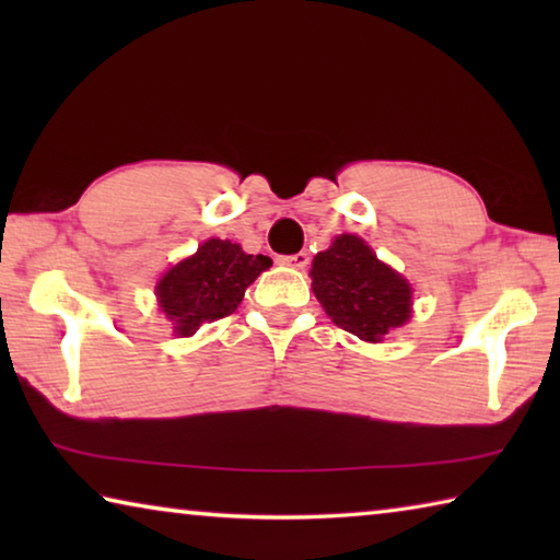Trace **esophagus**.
Returning a JSON list of instances; mask_svg holds the SVG:
<instances>
[{
	"label": "esophagus",
	"instance_id": "obj_1",
	"mask_svg": "<svg viewBox=\"0 0 560 560\" xmlns=\"http://www.w3.org/2000/svg\"><path fill=\"white\" fill-rule=\"evenodd\" d=\"M279 261L283 264V267H291V269H306V264H308V254H306V252L289 254V257H281Z\"/></svg>",
	"mask_w": 560,
	"mask_h": 560
}]
</instances>
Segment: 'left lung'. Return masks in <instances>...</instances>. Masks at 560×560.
I'll use <instances>...</instances> for the list:
<instances>
[{
    "label": "left lung",
    "instance_id": "1",
    "mask_svg": "<svg viewBox=\"0 0 560 560\" xmlns=\"http://www.w3.org/2000/svg\"><path fill=\"white\" fill-rule=\"evenodd\" d=\"M314 293L338 328L377 343L410 318L412 289L355 234H340L314 257Z\"/></svg>",
    "mask_w": 560,
    "mask_h": 560
}]
</instances>
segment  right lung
<instances>
[{"mask_svg":"<svg viewBox=\"0 0 560 560\" xmlns=\"http://www.w3.org/2000/svg\"><path fill=\"white\" fill-rule=\"evenodd\" d=\"M269 267L271 259L264 254L254 257L240 244L207 240L195 257L179 261L160 279V308L179 338L195 336L202 326L234 314L246 287Z\"/></svg>","mask_w":560,"mask_h":560,"instance_id":"obj_1","label":"right lung"}]
</instances>
